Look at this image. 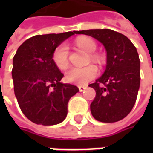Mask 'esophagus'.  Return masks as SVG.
<instances>
[{
	"label": "esophagus",
	"mask_w": 153,
	"mask_h": 153,
	"mask_svg": "<svg viewBox=\"0 0 153 153\" xmlns=\"http://www.w3.org/2000/svg\"><path fill=\"white\" fill-rule=\"evenodd\" d=\"M78 88H79V90L80 92L84 91V90H85V89L87 88V87H85V86H79Z\"/></svg>",
	"instance_id": "esophagus-1"
}]
</instances>
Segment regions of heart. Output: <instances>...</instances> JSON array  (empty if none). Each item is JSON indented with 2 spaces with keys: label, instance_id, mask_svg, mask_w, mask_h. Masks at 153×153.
Instances as JSON below:
<instances>
[{
  "label": "heart",
  "instance_id": "1",
  "mask_svg": "<svg viewBox=\"0 0 153 153\" xmlns=\"http://www.w3.org/2000/svg\"><path fill=\"white\" fill-rule=\"evenodd\" d=\"M76 45L79 48L82 49L87 53H93L96 48V42L87 37L79 38L76 41ZM69 56V47L63 42L56 47L52 55V59L54 64L60 69H65L69 65L68 60ZM91 59H96L97 56L94 55H90ZM97 75V68L94 65H88L87 66L79 68V67H72L65 73V79L68 82L77 84V85H84L93 79Z\"/></svg>",
  "mask_w": 153,
  "mask_h": 153
}]
</instances>
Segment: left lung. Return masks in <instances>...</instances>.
<instances>
[{"label": "left lung", "instance_id": "obj_1", "mask_svg": "<svg viewBox=\"0 0 153 153\" xmlns=\"http://www.w3.org/2000/svg\"><path fill=\"white\" fill-rule=\"evenodd\" d=\"M91 36L106 50V67L103 75L88 87L96 90L90 105L93 117L111 123L124 119L135 105L140 87V59L130 40L111 29L77 31Z\"/></svg>", "mask_w": 153, "mask_h": 153}]
</instances>
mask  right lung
Here are the masks:
<instances>
[{"label":"right lung","instance_id":"obj_1","mask_svg":"<svg viewBox=\"0 0 153 153\" xmlns=\"http://www.w3.org/2000/svg\"><path fill=\"white\" fill-rule=\"evenodd\" d=\"M76 31L35 35L17 48L13 57L12 79L17 103L25 116L35 124L61 123L67 115L76 86L61 83L64 74L54 64V49Z\"/></svg>","mask_w":153,"mask_h":153}]
</instances>
